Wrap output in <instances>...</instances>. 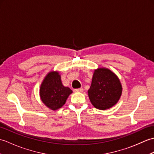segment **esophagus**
<instances>
[{
    "mask_svg": "<svg viewBox=\"0 0 154 154\" xmlns=\"http://www.w3.org/2000/svg\"><path fill=\"white\" fill-rule=\"evenodd\" d=\"M74 92L75 93H82L83 91V88H79V89H75L73 90Z\"/></svg>",
    "mask_w": 154,
    "mask_h": 154,
    "instance_id": "34e87169",
    "label": "esophagus"
}]
</instances>
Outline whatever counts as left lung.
Instances as JSON below:
<instances>
[{"mask_svg": "<svg viewBox=\"0 0 154 154\" xmlns=\"http://www.w3.org/2000/svg\"><path fill=\"white\" fill-rule=\"evenodd\" d=\"M122 87L117 75L109 69L99 67L94 69L88 96L96 109H109L119 102Z\"/></svg>", "mask_w": 154, "mask_h": 154, "instance_id": "1", "label": "left lung"}]
</instances>
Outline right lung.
I'll use <instances>...</instances> for the list:
<instances>
[{
  "label": "right lung",
  "instance_id": "obj_1",
  "mask_svg": "<svg viewBox=\"0 0 154 154\" xmlns=\"http://www.w3.org/2000/svg\"><path fill=\"white\" fill-rule=\"evenodd\" d=\"M73 91L62 84L57 71H51L45 75L40 87L41 100L48 109L56 110L63 106Z\"/></svg>",
  "mask_w": 154,
  "mask_h": 154
}]
</instances>
